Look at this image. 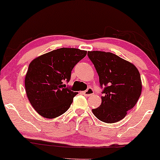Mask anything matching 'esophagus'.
<instances>
[{
    "instance_id": "esophagus-1",
    "label": "esophagus",
    "mask_w": 160,
    "mask_h": 160,
    "mask_svg": "<svg viewBox=\"0 0 160 160\" xmlns=\"http://www.w3.org/2000/svg\"><path fill=\"white\" fill-rule=\"evenodd\" d=\"M82 93H83L85 96H90L94 93V91L92 88H88V89L86 90L85 91L82 92Z\"/></svg>"
}]
</instances>
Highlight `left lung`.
I'll list each match as a JSON object with an SVG mask.
<instances>
[{"instance_id":"left-lung-1","label":"left lung","mask_w":160,"mask_h":160,"mask_svg":"<svg viewBox=\"0 0 160 160\" xmlns=\"http://www.w3.org/2000/svg\"><path fill=\"white\" fill-rule=\"evenodd\" d=\"M88 56L99 76L100 86L104 88L101 105L92 109V113L106 123L119 122L134 107L141 95L139 70L112 52L89 51Z\"/></svg>"}]
</instances>
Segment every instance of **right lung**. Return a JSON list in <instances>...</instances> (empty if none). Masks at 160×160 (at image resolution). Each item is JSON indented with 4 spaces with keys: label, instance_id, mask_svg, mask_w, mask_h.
Here are the masks:
<instances>
[{
    "label": "right lung",
    "instance_id": "obj_1",
    "mask_svg": "<svg viewBox=\"0 0 160 160\" xmlns=\"http://www.w3.org/2000/svg\"><path fill=\"white\" fill-rule=\"evenodd\" d=\"M87 55L76 48H60L31 62L25 77L27 98L39 115L47 119L61 116L69 109L77 92L64 83L71 71Z\"/></svg>",
    "mask_w": 160,
    "mask_h": 160
}]
</instances>
